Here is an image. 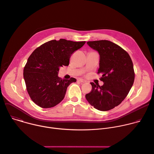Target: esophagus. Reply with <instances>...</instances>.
Instances as JSON below:
<instances>
[{"mask_svg":"<svg viewBox=\"0 0 154 154\" xmlns=\"http://www.w3.org/2000/svg\"><path fill=\"white\" fill-rule=\"evenodd\" d=\"M77 80H78L79 82H81V83H85V82H86L85 80H84V79H79Z\"/></svg>","mask_w":154,"mask_h":154,"instance_id":"1","label":"esophagus"}]
</instances>
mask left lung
Masks as SVG:
<instances>
[{
    "label": "left lung",
    "mask_w": 154,
    "mask_h": 154,
    "mask_svg": "<svg viewBox=\"0 0 154 154\" xmlns=\"http://www.w3.org/2000/svg\"><path fill=\"white\" fill-rule=\"evenodd\" d=\"M100 57L98 74H102V86L93 82L92 91L86 94L90 105L100 111H108L119 105L132 87L135 73L128 54L115 43L108 40L87 42Z\"/></svg>",
    "instance_id": "1"
}]
</instances>
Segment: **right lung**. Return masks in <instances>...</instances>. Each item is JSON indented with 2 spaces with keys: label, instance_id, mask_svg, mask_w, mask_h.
I'll list each match as a JSON object with an SVG mask.
<instances>
[{
  "label": "right lung",
  "instance_id": "obj_1",
  "mask_svg": "<svg viewBox=\"0 0 154 154\" xmlns=\"http://www.w3.org/2000/svg\"><path fill=\"white\" fill-rule=\"evenodd\" d=\"M85 41L65 39L51 40L36 49L27 60L24 79L32 100L41 108L55 106L64 99L68 86L76 79H62L58 76L63 66H68L72 54Z\"/></svg>",
  "mask_w": 154,
  "mask_h": 154
}]
</instances>
